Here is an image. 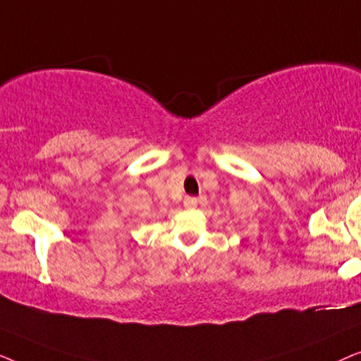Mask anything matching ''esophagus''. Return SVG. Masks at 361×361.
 <instances>
[{"label":"esophagus","instance_id":"1","mask_svg":"<svg viewBox=\"0 0 361 361\" xmlns=\"http://www.w3.org/2000/svg\"><path fill=\"white\" fill-rule=\"evenodd\" d=\"M184 207H185V209H195V207H197V199H195V197H185V199H184Z\"/></svg>","mask_w":361,"mask_h":361}]
</instances>
